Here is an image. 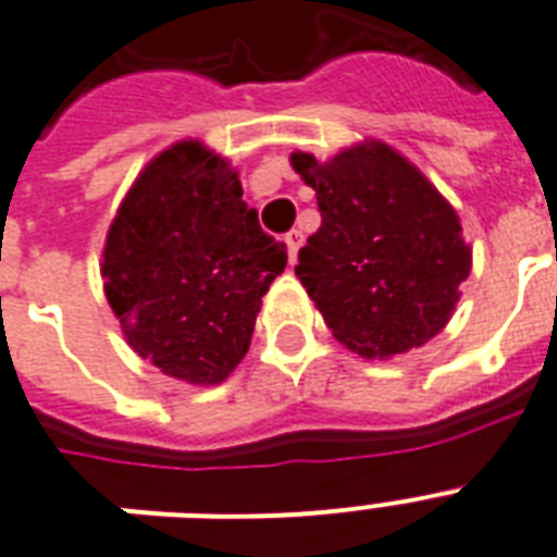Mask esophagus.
I'll use <instances>...</instances> for the list:
<instances>
[{"label": "esophagus", "mask_w": 557, "mask_h": 557, "mask_svg": "<svg viewBox=\"0 0 557 557\" xmlns=\"http://www.w3.org/2000/svg\"><path fill=\"white\" fill-rule=\"evenodd\" d=\"M284 242H287V252H290V264H296V256H299L305 235H301L299 230H290V233L284 235Z\"/></svg>", "instance_id": "1"}]
</instances>
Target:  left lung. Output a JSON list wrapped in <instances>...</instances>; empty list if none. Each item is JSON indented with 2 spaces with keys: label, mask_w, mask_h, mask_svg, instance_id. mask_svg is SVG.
<instances>
[{
  "label": "left lung",
  "mask_w": 557,
  "mask_h": 557,
  "mask_svg": "<svg viewBox=\"0 0 557 557\" xmlns=\"http://www.w3.org/2000/svg\"><path fill=\"white\" fill-rule=\"evenodd\" d=\"M290 163L315 189L322 212V226L299 250L296 275L333 336L368 359L437 336L471 270L451 203L376 140L327 163L305 152Z\"/></svg>",
  "instance_id": "8db88e82"
}]
</instances>
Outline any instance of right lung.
Returning <instances> with one entry per match:
<instances>
[{"label": "right lung", "instance_id": "add662e5", "mask_svg": "<svg viewBox=\"0 0 557 557\" xmlns=\"http://www.w3.org/2000/svg\"><path fill=\"white\" fill-rule=\"evenodd\" d=\"M287 247L242 201V181L198 140L140 172L102 250L106 299L128 345L169 376L224 382L250 348Z\"/></svg>", "mask_w": 557, "mask_h": 557}]
</instances>
